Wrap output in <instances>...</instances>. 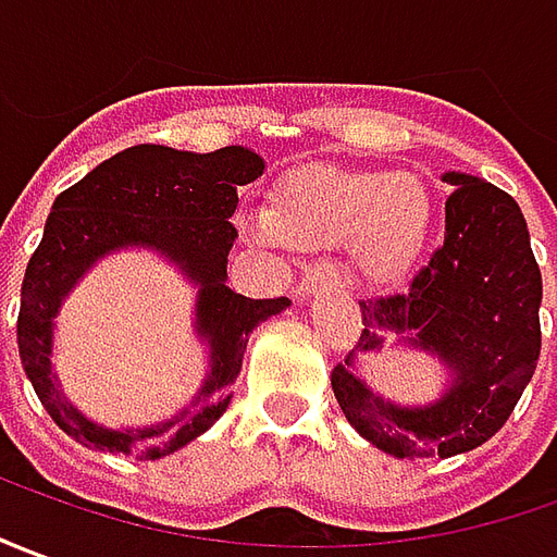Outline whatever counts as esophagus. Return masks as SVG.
<instances>
[{"instance_id": "obj_1", "label": "esophagus", "mask_w": 557, "mask_h": 557, "mask_svg": "<svg viewBox=\"0 0 557 557\" xmlns=\"http://www.w3.org/2000/svg\"><path fill=\"white\" fill-rule=\"evenodd\" d=\"M339 285V275L333 270H324V267H318V270H309L306 275L300 278V297L306 300V297H312V294H318V290H327V287H336Z\"/></svg>"}]
</instances>
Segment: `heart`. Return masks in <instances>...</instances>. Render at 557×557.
<instances>
[{
	"label": "heart",
	"instance_id": "b5f03b06",
	"mask_svg": "<svg viewBox=\"0 0 557 557\" xmlns=\"http://www.w3.org/2000/svg\"><path fill=\"white\" fill-rule=\"evenodd\" d=\"M431 221V194L416 175L315 169L278 190L275 212H251L242 227L267 245L348 248L351 267L370 285H394L418 263Z\"/></svg>",
	"mask_w": 557,
	"mask_h": 557
}]
</instances>
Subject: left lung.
<instances>
[{"mask_svg":"<svg viewBox=\"0 0 557 557\" xmlns=\"http://www.w3.org/2000/svg\"><path fill=\"white\" fill-rule=\"evenodd\" d=\"M446 236L400 294L360 302L363 330L330 385L345 418L394 458H451L488 443L512 416L540 360L543 278L519 202L491 182L446 172ZM433 350L456 373L443 401L403 410L354 375V351L381 333Z\"/></svg>","mask_w":557,"mask_h":557,"instance_id":"left-lung-1","label":"left lung"}]
</instances>
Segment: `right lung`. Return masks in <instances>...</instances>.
<instances>
[{"label":"right lung","instance_id":"add662e5","mask_svg":"<svg viewBox=\"0 0 557 557\" xmlns=\"http://www.w3.org/2000/svg\"><path fill=\"white\" fill-rule=\"evenodd\" d=\"M260 175L263 160L239 145L212 154L136 145L109 157L53 199L45 236L23 275L17 348L41 406L75 443L154 461L197 440L227 412L248 333L290 306L287 297L248 300L227 285L236 187ZM126 244L163 250L198 282V329L213 345V373L195 409L145 432H109L87 422L50 375V330L59 302L94 259Z\"/></svg>","mask_w":557,"mask_h":557}]
</instances>
